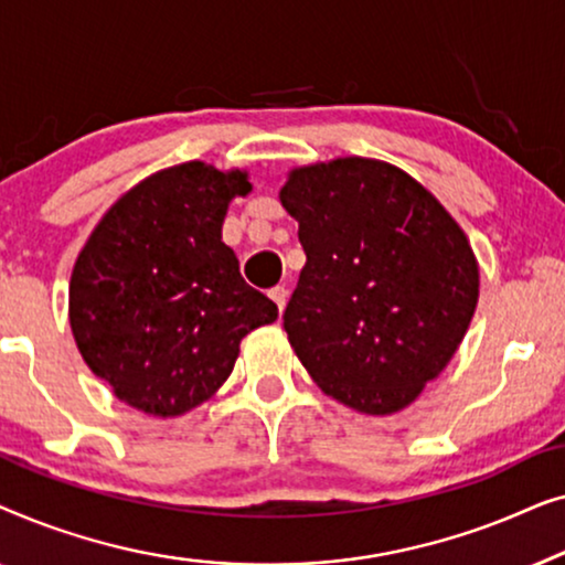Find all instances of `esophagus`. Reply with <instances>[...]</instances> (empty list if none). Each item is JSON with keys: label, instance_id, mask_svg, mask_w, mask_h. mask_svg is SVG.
<instances>
[{"label": "esophagus", "instance_id": "1", "mask_svg": "<svg viewBox=\"0 0 565 565\" xmlns=\"http://www.w3.org/2000/svg\"><path fill=\"white\" fill-rule=\"evenodd\" d=\"M269 298L275 300L277 311H282V308H285V300H288V288H285V285H275V288L269 290Z\"/></svg>", "mask_w": 565, "mask_h": 565}]
</instances>
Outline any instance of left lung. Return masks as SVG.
<instances>
[{
  "label": "left lung",
  "mask_w": 565,
  "mask_h": 565,
  "mask_svg": "<svg viewBox=\"0 0 565 565\" xmlns=\"http://www.w3.org/2000/svg\"><path fill=\"white\" fill-rule=\"evenodd\" d=\"M280 203L306 252L282 313L292 350L344 406L401 412L473 319L478 265L466 234L431 192L375 159L296 169Z\"/></svg>",
  "instance_id": "obj_1"
}]
</instances>
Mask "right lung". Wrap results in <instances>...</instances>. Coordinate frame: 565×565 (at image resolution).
<instances>
[{"mask_svg":"<svg viewBox=\"0 0 565 565\" xmlns=\"http://www.w3.org/2000/svg\"><path fill=\"white\" fill-rule=\"evenodd\" d=\"M252 184L203 161L126 192L74 265L68 319L84 362L128 406L180 416L221 388L238 342L277 306L221 242L226 207Z\"/></svg>","mask_w":565,"mask_h":565,"instance_id":"1","label":"right lung"}]
</instances>
